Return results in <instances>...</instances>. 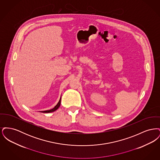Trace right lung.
Segmentation results:
<instances>
[{
  "label": "right lung",
  "mask_w": 160,
  "mask_h": 160,
  "mask_svg": "<svg viewBox=\"0 0 160 160\" xmlns=\"http://www.w3.org/2000/svg\"><path fill=\"white\" fill-rule=\"evenodd\" d=\"M61 97L58 103L56 104V106H54V108H53L52 109H50V110H45V111H41V112L42 113H52V112H53L54 111H56L59 107L61 106Z\"/></svg>",
  "instance_id": "right-lung-1"
}]
</instances>
